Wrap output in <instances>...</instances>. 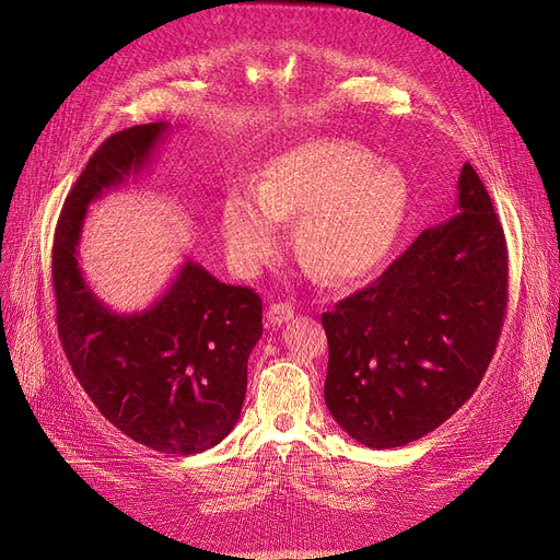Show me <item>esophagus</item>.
<instances>
[{
  "mask_svg": "<svg viewBox=\"0 0 560 560\" xmlns=\"http://www.w3.org/2000/svg\"><path fill=\"white\" fill-rule=\"evenodd\" d=\"M292 315H294V308H292L290 304H283V302L270 304V308H268V322H270L272 326L285 324Z\"/></svg>",
  "mask_w": 560,
  "mask_h": 560,
  "instance_id": "obj_1",
  "label": "esophagus"
}]
</instances>
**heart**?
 <instances>
[{
  "label": "heart",
  "instance_id": "obj_1",
  "mask_svg": "<svg viewBox=\"0 0 560 560\" xmlns=\"http://www.w3.org/2000/svg\"><path fill=\"white\" fill-rule=\"evenodd\" d=\"M407 205L402 175L342 141L296 145L272 162L260 191L222 205V234L238 270L256 272L283 243L281 220L302 215L294 247L326 281H355L381 266Z\"/></svg>",
  "mask_w": 560,
  "mask_h": 560
}]
</instances>
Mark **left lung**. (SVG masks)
<instances>
[{
	"mask_svg": "<svg viewBox=\"0 0 560 560\" xmlns=\"http://www.w3.org/2000/svg\"><path fill=\"white\" fill-rule=\"evenodd\" d=\"M457 189L451 220L322 313L326 407L366 448H398L448 421L495 353L509 302L504 230L468 162Z\"/></svg>",
	"mask_w": 560,
	"mask_h": 560,
	"instance_id": "1",
	"label": "left lung"
}]
</instances>
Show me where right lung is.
<instances>
[{"instance_id": "right-lung-1", "label": "right lung", "mask_w": 560, "mask_h": 560, "mask_svg": "<svg viewBox=\"0 0 560 560\" xmlns=\"http://www.w3.org/2000/svg\"><path fill=\"white\" fill-rule=\"evenodd\" d=\"M166 130L135 126L98 145L62 205L51 277L58 338L98 412L158 453L196 455L241 417L247 358L264 335L260 296L186 260L151 308L121 315L96 300L79 268L88 205L139 173Z\"/></svg>"}]
</instances>
